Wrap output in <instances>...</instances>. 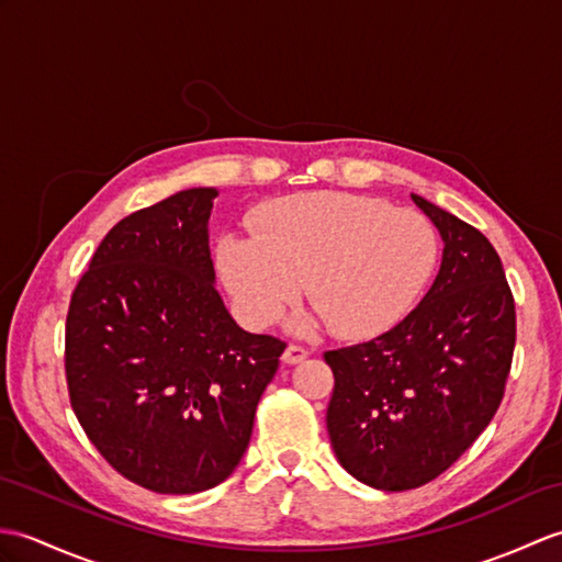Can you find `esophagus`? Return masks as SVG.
I'll list each match as a JSON object with an SVG mask.
<instances>
[{
	"label": "esophagus",
	"instance_id": "esophagus-1",
	"mask_svg": "<svg viewBox=\"0 0 562 562\" xmlns=\"http://www.w3.org/2000/svg\"><path fill=\"white\" fill-rule=\"evenodd\" d=\"M306 357H308V351L304 347H299V345H290L282 351V361L290 363V367H292V363H302Z\"/></svg>",
	"mask_w": 562,
	"mask_h": 562
}]
</instances>
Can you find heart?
Returning a JSON list of instances; mask_svg holds the SVG:
<instances>
[{"mask_svg": "<svg viewBox=\"0 0 562 562\" xmlns=\"http://www.w3.org/2000/svg\"><path fill=\"white\" fill-rule=\"evenodd\" d=\"M430 222L381 199L311 191L256 213V237L227 234L217 270L239 316L263 328L304 292L313 308L296 328L330 325L340 337H371L412 308L436 266Z\"/></svg>", "mask_w": 562, "mask_h": 562, "instance_id": "heart-1", "label": "heart"}]
</instances>
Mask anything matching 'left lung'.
Listing matches in <instances>:
<instances>
[{
	"label": "left lung",
	"mask_w": 562,
	"mask_h": 562,
	"mask_svg": "<svg viewBox=\"0 0 562 562\" xmlns=\"http://www.w3.org/2000/svg\"><path fill=\"white\" fill-rule=\"evenodd\" d=\"M442 239L440 270L407 318L325 351L328 436L347 472L378 491L419 488L460 460L498 412L515 351V299L476 227L422 195Z\"/></svg>",
	"instance_id": "obj_1"
}]
</instances>
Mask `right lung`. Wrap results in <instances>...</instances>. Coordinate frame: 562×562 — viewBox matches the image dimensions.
I'll use <instances>...</instances> for the list:
<instances>
[{
  "instance_id": "add662e5",
  "label": "right lung",
  "mask_w": 562,
  "mask_h": 562,
  "mask_svg": "<svg viewBox=\"0 0 562 562\" xmlns=\"http://www.w3.org/2000/svg\"><path fill=\"white\" fill-rule=\"evenodd\" d=\"M215 195L187 189L116 222L67 313L76 419L116 472L155 493H201L234 472L284 351L241 330L215 290Z\"/></svg>"
}]
</instances>
